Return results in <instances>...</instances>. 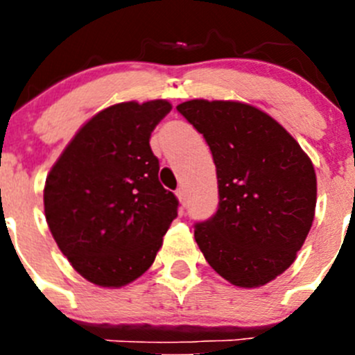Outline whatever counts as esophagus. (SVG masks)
I'll list each match as a JSON object with an SVG mask.
<instances>
[{
	"label": "esophagus",
	"mask_w": 355,
	"mask_h": 355,
	"mask_svg": "<svg viewBox=\"0 0 355 355\" xmlns=\"http://www.w3.org/2000/svg\"><path fill=\"white\" fill-rule=\"evenodd\" d=\"M177 198H178V200H180L182 206H184V207L187 206V192H185L184 187L177 189Z\"/></svg>",
	"instance_id": "obj_1"
}]
</instances>
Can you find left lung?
I'll list each match as a JSON object with an SVG mask.
<instances>
[{
  "label": "left lung",
  "instance_id": "obj_1",
  "mask_svg": "<svg viewBox=\"0 0 355 355\" xmlns=\"http://www.w3.org/2000/svg\"><path fill=\"white\" fill-rule=\"evenodd\" d=\"M178 113L216 164L218 211L196 223L200 252L235 287L266 285L295 261L316 209V173L299 142L264 111L192 99Z\"/></svg>",
  "mask_w": 355,
  "mask_h": 355
}]
</instances>
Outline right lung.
I'll use <instances>...</instances> for the list:
<instances>
[{"label":"right lung","instance_id":"right-lung-1","mask_svg":"<svg viewBox=\"0 0 355 355\" xmlns=\"http://www.w3.org/2000/svg\"><path fill=\"white\" fill-rule=\"evenodd\" d=\"M164 99L118 103L75 134L44 185L53 239L77 273L120 288L149 270L178 200L157 180L149 139L170 113Z\"/></svg>","mask_w":355,"mask_h":355}]
</instances>
